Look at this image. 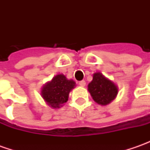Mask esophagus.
<instances>
[{
  "mask_svg": "<svg viewBox=\"0 0 150 150\" xmlns=\"http://www.w3.org/2000/svg\"><path fill=\"white\" fill-rule=\"evenodd\" d=\"M79 84V86H81V87H85V85H86V82L85 81H81V82H79L78 83Z\"/></svg>",
  "mask_w": 150,
  "mask_h": 150,
  "instance_id": "34e87169",
  "label": "esophagus"
}]
</instances>
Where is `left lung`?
<instances>
[{
	"mask_svg": "<svg viewBox=\"0 0 150 150\" xmlns=\"http://www.w3.org/2000/svg\"><path fill=\"white\" fill-rule=\"evenodd\" d=\"M88 90L94 102L102 106L109 104L118 93V86L99 72L93 73Z\"/></svg>",
	"mask_w": 150,
	"mask_h": 150,
	"instance_id": "8db88e82",
	"label": "left lung"
}]
</instances>
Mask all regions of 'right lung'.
Returning <instances> with one entry per match:
<instances>
[{
    "label": "right lung",
    "mask_w": 150,
    "mask_h": 150,
    "mask_svg": "<svg viewBox=\"0 0 150 150\" xmlns=\"http://www.w3.org/2000/svg\"><path fill=\"white\" fill-rule=\"evenodd\" d=\"M76 87L72 79H67L63 74H57L43 85L41 95L45 103L52 108H59L68 100L69 93Z\"/></svg>",
    "instance_id": "right-lung-1"
}]
</instances>
